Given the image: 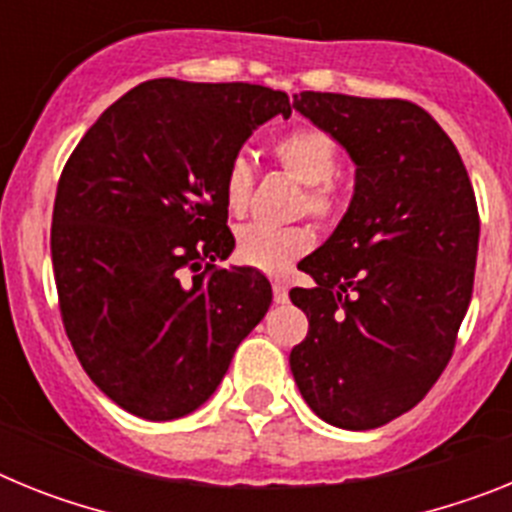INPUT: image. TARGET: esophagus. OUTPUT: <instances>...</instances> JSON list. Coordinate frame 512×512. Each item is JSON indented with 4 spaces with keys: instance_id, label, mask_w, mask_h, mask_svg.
<instances>
[{
    "instance_id": "obj_1",
    "label": "esophagus",
    "mask_w": 512,
    "mask_h": 512,
    "mask_svg": "<svg viewBox=\"0 0 512 512\" xmlns=\"http://www.w3.org/2000/svg\"><path fill=\"white\" fill-rule=\"evenodd\" d=\"M271 289H274V300H277L279 305H284V302L289 300V287H287V282H282V279H274V284H271Z\"/></svg>"
}]
</instances>
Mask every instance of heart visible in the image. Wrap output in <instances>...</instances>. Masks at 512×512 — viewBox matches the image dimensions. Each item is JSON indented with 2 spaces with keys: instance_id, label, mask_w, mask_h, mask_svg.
<instances>
[{
  "instance_id": "b5f03b06",
  "label": "heart",
  "mask_w": 512,
  "mask_h": 512,
  "mask_svg": "<svg viewBox=\"0 0 512 512\" xmlns=\"http://www.w3.org/2000/svg\"><path fill=\"white\" fill-rule=\"evenodd\" d=\"M274 156L284 171L307 187L305 207L315 217H330L338 207L336 189L330 184L338 169V148L328 133L318 128H295L274 143ZM253 169L246 156L230 161L223 179L225 205L233 215H243L251 202ZM312 246V233L305 225H274L251 223L238 235V259L269 274H282L305 256Z\"/></svg>"
}]
</instances>
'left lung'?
Returning <instances> with one entry per match:
<instances>
[{
  "instance_id": "1",
  "label": "left lung",
  "mask_w": 512,
  "mask_h": 512,
  "mask_svg": "<svg viewBox=\"0 0 512 512\" xmlns=\"http://www.w3.org/2000/svg\"><path fill=\"white\" fill-rule=\"evenodd\" d=\"M292 107L346 148L356 182L338 228L300 261L315 284L289 292L310 320L289 366L318 418L369 431L415 408L449 364L472 300L474 189L418 104L300 92Z\"/></svg>"
}]
</instances>
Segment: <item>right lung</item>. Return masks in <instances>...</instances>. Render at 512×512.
Masks as SVG:
<instances>
[{
    "mask_svg": "<svg viewBox=\"0 0 512 512\" xmlns=\"http://www.w3.org/2000/svg\"><path fill=\"white\" fill-rule=\"evenodd\" d=\"M292 115L259 84L143 81L63 166L51 256L69 341L122 410L174 420L205 405L271 305L235 248L223 179L253 130Z\"/></svg>",
    "mask_w": 512,
    "mask_h": 512,
    "instance_id": "right-lung-1",
    "label": "right lung"
}]
</instances>
